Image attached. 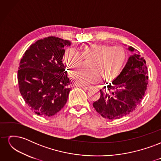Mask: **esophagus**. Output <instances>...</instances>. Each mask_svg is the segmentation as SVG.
Wrapping results in <instances>:
<instances>
[{"label": "esophagus", "instance_id": "obj_1", "mask_svg": "<svg viewBox=\"0 0 161 161\" xmlns=\"http://www.w3.org/2000/svg\"><path fill=\"white\" fill-rule=\"evenodd\" d=\"M80 86L81 88L84 89H86V90H89L90 89H91V87L89 86H82V85H80V86Z\"/></svg>", "mask_w": 161, "mask_h": 161}]
</instances>
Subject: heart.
Returning <instances> with one entry per match:
<instances>
[{
    "label": "heart",
    "instance_id": "b5f03b06",
    "mask_svg": "<svg viewBox=\"0 0 161 161\" xmlns=\"http://www.w3.org/2000/svg\"><path fill=\"white\" fill-rule=\"evenodd\" d=\"M126 59L122 47L111 46L105 43H89L82 46L77 53L66 50L63 53L62 62L69 75L75 79L83 65L82 59L89 62L88 71L80 72L77 77L79 85L95 84L111 81L118 76Z\"/></svg>",
    "mask_w": 161,
    "mask_h": 161
}]
</instances>
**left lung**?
Instances as JSON below:
<instances>
[{
  "label": "left lung",
  "instance_id": "8db88e82",
  "mask_svg": "<svg viewBox=\"0 0 161 161\" xmlns=\"http://www.w3.org/2000/svg\"><path fill=\"white\" fill-rule=\"evenodd\" d=\"M129 51L134 48L129 46ZM148 69L144 58L134 53L112 83L100 90V98L92 105L104 118L119 119L131 113L142 101L148 85Z\"/></svg>",
  "mask_w": 161,
  "mask_h": 161
}]
</instances>
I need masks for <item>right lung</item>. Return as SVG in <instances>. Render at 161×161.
<instances>
[{
  "instance_id": "right-lung-1",
  "label": "right lung",
  "mask_w": 161,
  "mask_h": 161,
  "mask_svg": "<svg viewBox=\"0 0 161 161\" xmlns=\"http://www.w3.org/2000/svg\"><path fill=\"white\" fill-rule=\"evenodd\" d=\"M69 40L48 37L37 40L25 51L19 64V91L34 113L50 117L65 105L72 82L67 76L62 56Z\"/></svg>"
}]
</instances>
